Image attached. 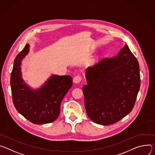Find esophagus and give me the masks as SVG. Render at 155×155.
<instances>
[{"label": "esophagus", "instance_id": "1", "mask_svg": "<svg viewBox=\"0 0 155 155\" xmlns=\"http://www.w3.org/2000/svg\"><path fill=\"white\" fill-rule=\"evenodd\" d=\"M82 80V76L80 74L76 76L73 79V82L74 83H79Z\"/></svg>", "mask_w": 155, "mask_h": 155}]
</instances>
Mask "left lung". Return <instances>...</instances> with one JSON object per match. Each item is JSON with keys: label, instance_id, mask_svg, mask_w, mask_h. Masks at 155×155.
<instances>
[{"label": "left lung", "instance_id": "obj_1", "mask_svg": "<svg viewBox=\"0 0 155 155\" xmlns=\"http://www.w3.org/2000/svg\"><path fill=\"white\" fill-rule=\"evenodd\" d=\"M85 76L84 104L92 121L110 125L130 113L140 89V76L139 62L127 45L117 57L89 67Z\"/></svg>", "mask_w": 155, "mask_h": 155}]
</instances>
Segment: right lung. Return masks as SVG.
<instances>
[{"mask_svg": "<svg viewBox=\"0 0 155 155\" xmlns=\"http://www.w3.org/2000/svg\"><path fill=\"white\" fill-rule=\"evenodd\" d=\"M29 44L16 55L10 77L12 100L16 110L31 123L43 124L55 121L60 113L64 95L73 85L69 75H52L44 86L32 91L21 78V63L28 54Z\"/></svg>", "mask_w": 155, "mask_h": 155, "instance_id": "obj_1", "label": "right lung"}]
</instances>
